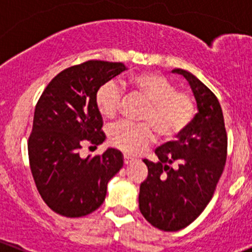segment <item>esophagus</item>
<instances>
[{
    "instance_id": "esophagus-1",
    "label": "esophagus",
    "mask_w": 252,
    "mask_h": 252,
    "mask_svg": "<svg viewBox=\"0 0 252 252\" xmlns=\"http://www.w3.org/2000/svg\"><path fill=\"white\" fill-rule=\"evenodd\" d=\"M133 161H134V159L131 158V157L126 156H126H124V163H126V164H129V163H131V162H133Z\"/></svg>"
}]
</instances>
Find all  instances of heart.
Returning a JSON list of instances; mask_svg holds the SVG:
<instances>
[{
  "label": "heart",
  "instance_id": "heart-1",
  "mask_svg": "<svg viewBox=\"0 0 252 252\" xmlns=\"http://www.w3.org/2000/svg\"><path fill=\"white\" fill-rule=\"evenodd\" d=\"M131 94L147 101L141 122L134 124L118 122L108 128L110 144L130 155L144 151L155 139V131L162 140H173L182 135L195 116L194 98L177 90L173 81L154 72L131 75L128 80ZM123 93L114 80L105 81L95 94V105L103 118H114L121 108Z\"/></svg>",
  "mask_w": 252,
  "mask_h": 252
}]
</instances>
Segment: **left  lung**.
Returning a JSON list of instances; mask_svg holds the SVG:
<instances>
[{
	"label": "left lung",
	"mask_w": 252,
	"mask_h": 252,
	"mask_svg": "<svg viewBox=\"0 0 252 252\" xmlns=\"http://www.w3.org/2000/svg\"><path fill=\"white\" fill-rule=\"evenodd\" d=\"M172 73L187 79L197 113L177 141L156 149L159 162L142 159L149 174L140 184L139 208L150 224L164 232L183 229L201 215L227 159L224 118L215 94L188 70Z\"/></svg>",
	"instance_id": "8db88e82"
}]
</instances>
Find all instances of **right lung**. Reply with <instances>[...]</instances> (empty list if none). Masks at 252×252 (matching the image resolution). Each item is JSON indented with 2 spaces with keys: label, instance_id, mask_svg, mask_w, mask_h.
Masks as SVG:
<instances>
[{
  "label": "right lung",
  "instance_id": "1",
  "mask_svg": "<svg viewBox=\"0 0 252 252\" xmlns=\"http://www.w3.org/2000/svg\"><path fill=\"white\" fill-rule=\"evenodd\" d=\"M123 63L88 61L62 70L42 93L28 142L30 168L42 200L65 217H83L105 201L108 182L123 167V155L107 149L102 156L81 158L86 141L106 140L96 90L121 74Z\"/></svg>",
  "mask_w": 252,
  "mask_h": 252
}]
</instances>
